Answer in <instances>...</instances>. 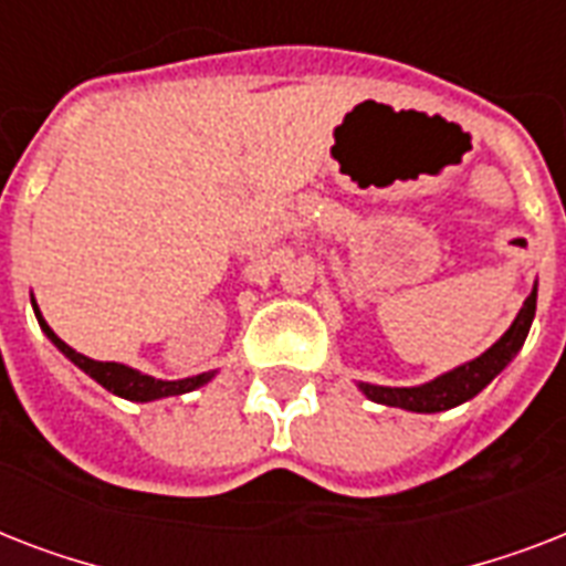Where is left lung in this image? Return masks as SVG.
<instances>
[{"label": "left lung", "mask_w": 566, "mask_h": 566, "mask_svg": "<svg viewBox=\"0 0 566 566\" xmlns=\"http://www.w3.org/2000/svg\"><path fill=\"white\" fill-rule=\"evenodd\" d=\"M537 305V284L528 293V300L523 302L517 319L511 323V328L488 349L479 355L475 361L458 367V370L447 373V376L434 378L422 387H378V385H361V390L370 396L373 402L394 405V408H405V411L434 413L455 408V405L473 399L482 387H488L493 378L505 370V364L520 353V346L526 344L528 328H532V317H535Z\"/></svg>", "instance_id": "1"}]
</instances>
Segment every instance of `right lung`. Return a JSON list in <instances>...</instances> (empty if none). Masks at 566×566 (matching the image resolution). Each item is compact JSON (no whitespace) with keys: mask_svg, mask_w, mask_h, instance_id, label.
Instances as JSON below:
<instances>
[{"mask_svg":"<svg viewBox=\"0 0 566 566\" xmlns=\"http://www.w3.org/2000/svg\"><path fill=\"white\" fill-rule=\"evenodd\" d=\"M34 314L40 319V328L46 332V337L52 344L61 349V353L70 358L73 364H78L84 373L91 378H96L105 390L111 394L123 396V399H135V402H149V399H161V396H179V394H188V390H196V387H202L211 373H202V376H193V378H181V381H161V378H153V376H144V373L132 370V367H123V364H114V361H93L87 355L75 353L73 346H66L61 337L46 326V319L40 317L38 305H34Z\"/></svg>","mask_w":566,"mask_h":566,"instance_id":"1","label":"right lung"}]
</instances>
